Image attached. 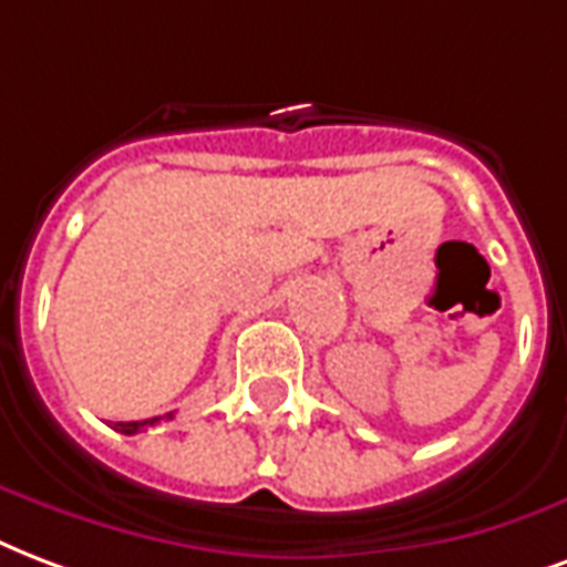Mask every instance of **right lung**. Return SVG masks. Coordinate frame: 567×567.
<instances>
[{
  "label": "right lung",
  "mask_w": 567,
  "mask_h": 567,
  "mask_svg": "<svg viewBox=\"0 0 567 567\" xmlns=\"http://www.w3.org/2000/svg\"><path fill=\"white\" fill-rule=\"evenodd\" d=\"M169 419H173V412H169ZM157 419H148V421H118V424H113V430H118V433H125V436H134L137 430H143L146 424H155Z\"/></svg>",
  "instance_id": "right-lung-1"
}]
</instances>
